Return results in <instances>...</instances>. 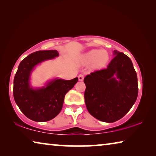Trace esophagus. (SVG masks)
I'll use <instances>...</instances> for the list:
<instances>
[{
	"mask_svg": "<svg viewBox=\"0 0 156 156\" xmlns=\"http://www.w3.org/2000/svg\"><path fill=\"white\" fill-rule=\"evenodd\" d=\"M84 79V75H83V74H80V75L78 76V80L80 81H83Z\"/></svg>",
	"mask_w": 156,
	"mask_h": 156,
	"instance_id": "1",
	"label": "esophagus"
}]
</instances>
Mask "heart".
Returning a JSON list of instances; mask_svg holds the SVG:
<instances>
[{
    "label": "heart",
    "mask_w": 156,
    "mask_h": 156,
    "mask_svg": "<svg viewBox=\"0 0 156 156\" xmlns=\"http://www.w3.org/2000/svg\"><path fill=\"white\" fill-rule=\"evenodd\" d=\"M109 60L108 53L105 51L93 50L89 51L83 55V61L86 64L92 63L93 67L100 69L105 66Z\"/></svg>",
    "instance_id": "heart-1"
}]
</instances>
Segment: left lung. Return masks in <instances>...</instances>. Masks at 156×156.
Here are the masks:
<instances>
[{"label":"left lung","instance_id":"obj_1","mask_svg":"<svg viewBox=\"0 0 156 156\" xmlns=\"http://www.w3.org/2000/svg\"><path fill=\"white\" fill-rule=\"evenodd\" d=\"M113 53L115 57L107 68L94 71L84 78L88 112L97 119L108 123L124 117L138 94L137 73L132 61L117 50Z\"/></svg>","mask_w":156,"mask_h":156}]
</instances>
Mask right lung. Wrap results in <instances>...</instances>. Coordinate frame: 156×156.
Returning <instances> with one entry per match:
<instances>
[{"mask_svg": "<svg viewBox=\"0 0 156 156\" xmlns=\"http://www.w3.org/2000/svg\"><path fill=\"white\" fill-rule=\"evenodd\" d=\"M58 55L55 50L34 52L21 62L14 76V101L21 112L34 122H44L55 118L62 108L65 94L78 82V78L69 80L55 78L47 83L46 87H30V76L34 66Z\"/></svg>", "mask_w": 156, "mask_h": 156, "instance_id": "1", "label": "right lung"}]
</instances>
